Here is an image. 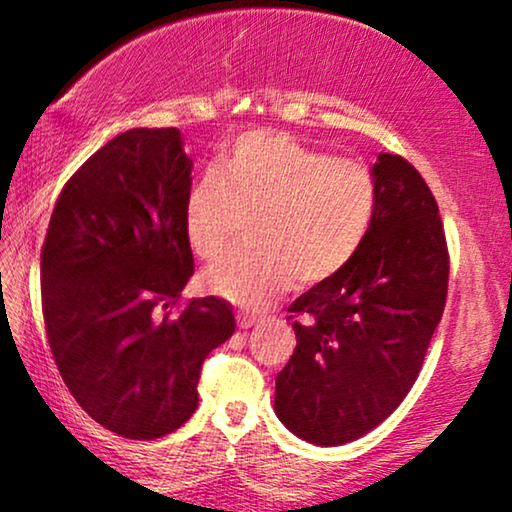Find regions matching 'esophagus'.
Masks as SVG:
<instances>
[{
  "label": "esophagus",
  "mask_w": 512,
  "mask_h": 512,
  "mask_svg": "<svg viewBox=\"0 0 512 512\" xmlns=\"http://www.w3.org/2000/svg\"><path fill=\"white\" fill-rule=\"evenodd\" d=\"M237 324H240L242 331H249V328L256 326V319L254 317H244V314H240V317H237Z\"/></svg>",
  "instance_id": "obj_1"
}]
</instances>
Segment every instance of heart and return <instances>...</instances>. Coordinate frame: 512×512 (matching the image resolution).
<instances>
[{
    "mask_svg": "<svg viewBox=\"0 0 512 512\" xmlns=\"http://www.w3.org/2000/svg\"><path fill=\"white\" fill-rule=\"evenodd\" d=\"M373 172L282 132H249L195 181L186 200V240L202 261L226 249L249 216L251 249L205 270L207 291L261 307L289 289L326 282L359 254L375 214Z\"/></svg>",
    "mask_w": 512,
    "mask_h": 512,
    "instance_id": "b5f03b06",
    "label": "heart"
}]
</instances>
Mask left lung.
Listing matches in <instances>:
<instances>
[{
	"mask_svg": "<svg viewBox=\"0 0 512 512\" xmlns=\"http://www.w3.org/2000/svg\"><path fill=\"white\" fill-rule=\"evenodd\" d=\"M373 177L359 254L289 307L298 345L277 375L275 412L314 445L352 443L401 405L445 310L450 256L436 198L394 153L377 156Z\"/></svg>",
	"mask_w": 512,
	"mask_h": 512,
	"instance_id": "obj_1",
	"label": "left lung"
}]
</instances>
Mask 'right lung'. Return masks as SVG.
Segmentation results:
<instances>
[{
	"label": "right lung",
	"instance_id": "obj_1",
	"mask_svg": "<svg viewBox=\"0 0 512 512\" xmlns=\"http://www.w3.org/2000/svg\"><path fill=\"white\" fill-rule=\"evenodd\" d=\"M191 170L177 128L121 132L62 188L41 249L55 366L76 403L123 438L153 440L188 422L202 361L235 333L221 298L165 312L193 275Z\"/></svg>",
	"mask_w": 512,
	"mask_h": 512
}]
</instances>
